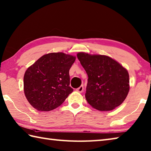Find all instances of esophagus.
Wrapping results in <instances>:
<instances>
[{"label":"esophagus","mask_w":151,"mask_h":151,"mask_svg":"<svg viewBox=\"0 0 151 151\" xmlns=\"http://www.w3.org/2000/svg\"><path fill=\"white\" fill-rule=\"evenodd\" d=\"M83 90H84V86H83V85H81V86H80L79 88H77V89H76V91H78V92H80V93H82V91H83Z\"/></svg>","instance_id":"1"}]
</instances>
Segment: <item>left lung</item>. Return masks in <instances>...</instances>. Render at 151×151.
<instances>
[{"mask_svg": "<svg viewBox=\"0 0 151 151\" xmlns=\"http://www.w3.org/2000/svg\"><path fill=\"white\" fill-rule=\"evenodd\" d=\"M77 58L88 76L85 97L91 107L107 111L122 104L129 90L128 70L106 55L80 52Z\"/></svg>", "mask_w": 151, "mask_h": 151, "instance_id": "8db88e82", "label": "left lung"}]
</instances>
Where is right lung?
I'll use <instances>...</instances> for the list:
<instances>
[{"label": "right lung", "mask_w": 151, "mask_h": 151, "mask_svg": "<svg viewBox=\"0 0 151 151\" xmlns=\"http://www.w3.org/2000/svg\"><path fill=\"white\" fill-rule=\"evenodd\" d=\"M75 56L62 52L44 55L29 67L24 75L23 85L27 99L39 111L58 107L73 89L69 86V69Z\"/></svg>", "instance_id": "right-lung-1"}]
</instances>
